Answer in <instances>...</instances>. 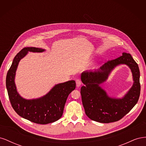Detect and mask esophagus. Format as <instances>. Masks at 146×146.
Listing matches in <instances>:
<instances>
[{
	"instance_id": "obj_1",
	"label": "esophagus",
	"mask_w": 146,
	"mask_h": 146,
	"mask_svg": "<svg viewBox=\"0 0 146 146\" xmlns=\"http://www.w3.org/2000/svg\"><path fill=\"white\" fill-rule=\"evenodd\" d=\"M76 83L77 88H79L82 85V82H81L80 78H77L76 80Z\"/></svg>"
}]
</instances>
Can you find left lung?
<instances>
[{"label": "left lung", "mask_w": 146, "mask_h": 146, "mask_svg": "<svg viewBox=\"0 0 146 146\" xmlns=\"http://www.w3.org/2000/svg\"><path fill=\"white\" fill-rule=\"evenodd\" d=\"M125 64L131 69L134 83L130 91L122 99L110 98L99 86L108 78L110 71L117 65ZM140 72L138 65L130 54L123 52L118 58L108 60L95 72H84L81 88L82 104L86 116L100 123L116 122L129 113L138 102L141 91Z\"/></svg>", "instance_id": "8db88e82"}]
</instances>
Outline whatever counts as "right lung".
I'll use <instances>...</instances> for the list:
<instances>
[{"instance_id": "obj_1", "label": "right lung", "mask_w": 146, "mask_h": 146, "mask_svg": "<svg viewBox=\"0 0 146 146\" xmlns=\"http://www.w3.org/2000/svg\"><path fill=\"white\" fill-rule=\"evenodd\" d=\"M29 51L41 52L44 50L32 47H24L17 53L6 77L8 97L13 108L18 115L38 124H47L56 121L62 116L68 97L76 88V82L70 80L58 84L47 94L38 99L26 100L21 98L16 91L15 72L20 60Z\"/></svg>"}]
</instances>
